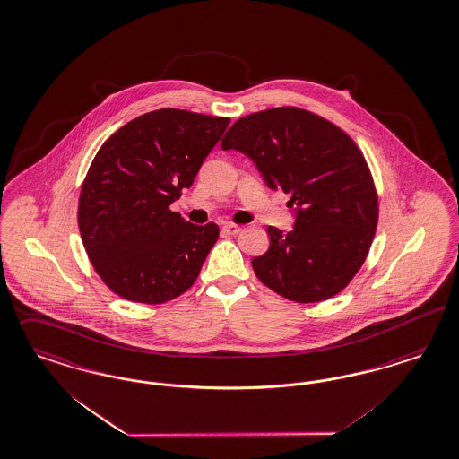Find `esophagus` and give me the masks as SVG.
Returning a JSON list of instances; mask_svg holds the SVG:
<instances>
[{
  "label": "esophagus",
  "mask_w": 459,
  "mask_h": 459,
  "mask_svg": "<svg viewBox=\"0 0 459 459\" xmlns=\"http://www.w3.org/2000/svg\"><path fill=\"white\" fill-rule=\"evenodd\" d=\"M222 231H224L226 235H238V233L241 231V226H238L235 222H226V224L222 226Z\"/></svg>",
  "instance_id": "1"
}]
</instances>
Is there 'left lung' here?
Instances as JSON below:
<instances>
[{
  "label": "left lung",
  "instance_id": "left-lung-1",
  "mask_svg": "<svg viewBox=\"0 0 459 459\" xmlns=\"http://www.w3.org/2000/svg\"><path fill=\"white\" fill-rule=\"evenodd\" d=\"M254 160L271 188L290 194L294 230L269 226V250L252 267L262 284L296 303H320L347 288L369 254L379 205L354 139L298 107L238 119L221 141Z\"/></svg>",
  "mask_w": 459,
  "mask_h": 459
}]
</instances>
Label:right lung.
<instances>
[{"instance_id": "obj_1", "label": "right lung", "mask_w": 459, "mask_h": 459, "mask_svg": "<svg viewBox=\"0 0 459 459\" xmlns=\"http://www.w3.org/2000/svg\"><path fill=\"white\" fill-rule=\"evenodd\" d=\"M230 117L160 108L122 126L86 173L78 228L105 286L133 303L161 305L195 282L220 237L170 204L192 186Z\"/></svg>"}]
</instances>
